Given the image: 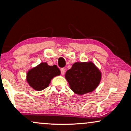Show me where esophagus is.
I'll list each match as a JSON object with an SVG mask.
<instances>
[{"label":"esophagus","instance_id":"esophagus-1","mask_svg":"<svg viewBox=\"0 0 131 131\" xmlns=\"http://www.w3.org/2000/svg\"><path fill=\"white\" fill-rule=\"evenodd\" d=\"M60 71H61V74L63 75V74H64V73H65V69L64 68H61L60 69Z\"/></svg>","mask_w":131,"mask_h":131}]
</instances>
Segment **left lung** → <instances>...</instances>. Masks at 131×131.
I'll list each match as a JSON object with an SVG mask.
<instances>
[{"mask_svg": "<svg viewBox=\"0 0 131 131\" xmlns=\"http://www.w3.org/2000/svg\"><path fill=\"white\" fill-rule=\"evenodd\" d=\"M65 78L71 90L82 95L96 90L101 80V73L92 61L77 62L66 72Z\"/></svg>", "mask_w": 131, "mask_h": 131, "instance_id": "left-lung-1", "label": "left lung"}]
</instances>
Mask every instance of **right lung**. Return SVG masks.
Returning a JSON list of instances; mask_svg holds the SVG:
<instances>
[{
  "mask_svg": "<svg viewBox=\"0 0 131 131\" xmlns=\"http://www.w3.org/2000/svg\"><path fill=\"white\" fill-rule=\"evenodd\" d=\"M60 70L57 65L50 66L46 62L28 70L27 74V81L36 91H41L49 86L51 79L60 74Z\"/></svg>",
  "mask_w": 131,
  "mask_h": 131,
  "instance_id": "right-lung-1",
  "label": "right lung"
}]
</instances>
